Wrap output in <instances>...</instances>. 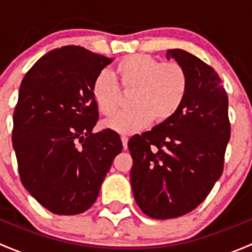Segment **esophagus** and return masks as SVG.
Listing matches in <instances>:
<instances>
[{
  "instance_id": "34e87169",
  "label": "esophagus",
  "mask_w": 252,
  "mask_h": 252,
  "mask_svg": "<svg viewBox=\"0 0 252 252\" xmlns=\"http://www.w3.org/2000/svg\"><path fill=\"white\" fill-rule=\"evenodd\" d=\"M121 139H122V144H123V149L126 150V149H128V140H129V138L126 135H122Z\"/></svg>"
}]
</instances>
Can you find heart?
Instances as JSON below:
<instances>
[{"mask_svg":"<svg viewBox=\"0 0 252 252\" xmlns=\"http://www.w3.org/2000/svg\"><path fill=\"white\" fill-rule=\"evenodd\" d=\"M113 74L124 93H131L133 110L121 112L102 123L105 129L131 134L152 121L164 123L179 112L189 91V78L177 62H159L149 55L122 58ZM91 97L98 112L110 116L119 108L121 90L107 72H100L91 83Z\"/></svg>","mask_w":252,"mask_h":252,"instance_id":"b5f03b06","label":"heart"}]
</instances>
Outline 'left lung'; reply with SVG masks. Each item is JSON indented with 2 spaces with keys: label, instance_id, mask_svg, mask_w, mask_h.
Masks as SVG:
<instances>
[{
  "label": "left lung",
  "instance_id": "1",
  "mask_svg": "<svg viewBox=\"0 0 252 252\" xmlns=\"http://www.w3.org/2000/svg\"><path fill=\"white\" fill-rule=\"evenodd\" d=\"M167 58L187 72V98L173 118L128 142L134 199L156 220L187 215L204 201L222 175L230 139L228 96L217 72L179 48Z\"/></svg>",
  "mask_w": 252,
  "mask_h": 252
}]
</instances>
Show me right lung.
Masks as SVG:
<instances>
[{
	"label": "right lung",
	"instance_id": "obj_1",
	"mask_svg": "<svg viewBox=\"0 0 252 252\" xmlns=\"http://www.w3.org/2000/svg\"><path fill=\"white\" fill-rule=\"evenodd\" d=\"M112 62L80 46L42 56L23 78L13 114L22 184L50 212L72 216L94 205L123 145L116 131L93 133L94 78Z\"/></svg>",
	"mask_w": 252,
	"mask_h": 252
}]
</instances>
